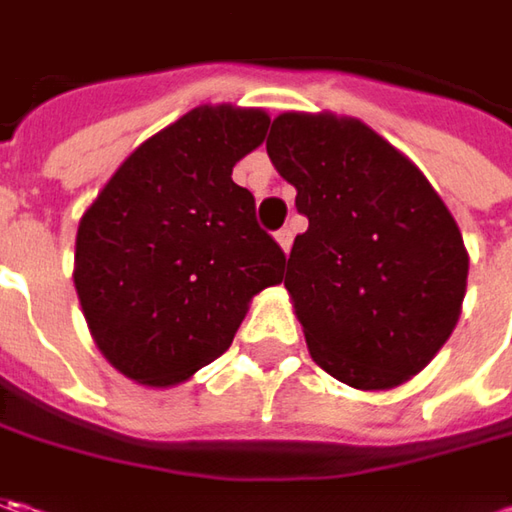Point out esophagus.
Masks as SVG:
<instances>
[{
  "label": "esophagus",
  "instance_id": "34e87169",
  "mask_svg": "<svg viewBox=\"0 0 512 512\" xmlns=\"http://www.w3.org/2000/svg\"><path fill=\"white\" fill-rule=\"evenodd\" d=\"M276 242H279V247H282L285 253H290V247H293V230H290V227H282V230L276 233Z\"/></svg>",
  "mask_w": 512,
  "mask_h": 512
}]
</instances>
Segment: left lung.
I'll return each mask as SVG.
<instances>
[{"label": "left lung", "mask_w": 512, "mask_h": 512, "mask_svg": "<svg viewBox=\"0 0 512 512\" xmlns=\"http://www.w3.org/2000/svg\"><path fill=\"white\" fill-rule=\"evenodd\" d=\"M267 156L310 222L285 287L313 362L356 390L422 373L467 290V247L442 196L376 130L327 110L279 113Z\"/></svg>", "instance_id": "left-lung-1"}]
</instances>
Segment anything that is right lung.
I'll return each instance as SVG.
<instances>
[{
    "mask_svg": "<svg viewBox=\"0 0 512 512\" xmlns=\"http://www.w3.org/2000/svg\"><path fill=\"white\" fill-rule=\"evenodd\" d=\"M262 108L199 105L116 168L76 230L73 285L122 376L176 387L225 353L285 253L230 176L267 136Z\"/></svg>",
    "mask_w": 512,
    "mask_h": 512,
    "instance_id": "right-lung-1",
    "label": "right lung"
}]
</instances>
